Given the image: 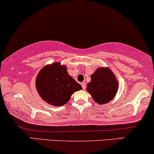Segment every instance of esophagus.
I'll list each match as a JSON object with an SVG mask.
<instances>
[{"instance_id":"34e87169","label":"esophagus","mask_w":154,"mask_h":154,"mask_svg":"<svg viewBox=\"0 0 154 154\" xmlns=\"http://www.w3.org/2000/svg\"><path fill=\"white\" fill-rule=\"evenodd\" d=\"M81 86H82L83 89H85V88H86V83H84V82L81 83Z\"/></svg>"}]
</instances>
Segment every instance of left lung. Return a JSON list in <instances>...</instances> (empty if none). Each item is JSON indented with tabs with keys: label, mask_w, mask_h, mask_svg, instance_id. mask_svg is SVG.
Masks as SVG:
<instances>
[{
	"label": "left lung",
	"mask_w": 154,
	"mask_h": 154,
	"mask_svg": "<svg viewBox=\"0 0 154 154\" xmlns=\"http://www.w3.org/2000/svg\"><path fill=\"white\" fill-rule=\"evenodd\" d=\"M119 83L109 68H98L91 75V81L87 85V91L98 104L109 103L114 98Z\"/></svg>",
	"instance_id": "left-lung-1"
}]
</instances>
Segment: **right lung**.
Wrapping results in <instances>:
<instances>
[{
	"label": "right lung",
	"instance_id": "obj_1",
	"mask_svg": "<svg viewBox=\"0 0 154 154\" xmlns=\"http://www.w3.org/2000/svg\"><path fill=\"white\" fill-rule=\"evenodd\" d=\"M35 87L41 98L55 106L67 103L74 92L82 86L68 75L66 66L54 63L45 66L36 77Z\"/></svg>",
	"mask_w": 154,
	"mask_h": 154
}]
</instances>
